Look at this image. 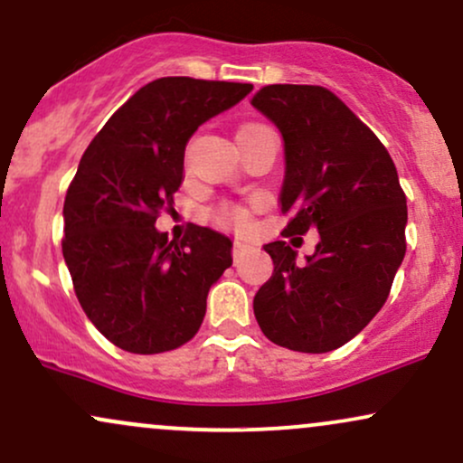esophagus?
I'll use <instances>...</instances> for the list:
<instances>
[{"label": "esophagus", "mask_w": 463, "mask_h": 463, "mask_svg": "<svg viewBox=\"0 0 463 463\" xmlns=\"http://www.w3.org/2000/svg\"><path fill=\"white\" fill-rule=\"evenodd\" d=\"M256 246L254 243H250V241H246V239H237L235 241V248H232V256H235V260L239 259V256H243V254H248V252H252Z\"/></svg>", "instance_id": "34e87169"}]
</instances>
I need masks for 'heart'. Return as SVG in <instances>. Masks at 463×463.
<instances>
[{"mask_svg":"<svg viewBox=\"0 0 463 463\" xmlns=\"http://www.w3.org/2000/svg\"><path fill=\"white\" fill-rule=\"evenodd\" d=\"M211 217H213L215 224H222V226H235V228L250 226L248 213L239 207H220L211 211Z\"/></svg>","mask_w":463,"mask_h":463,"instance_id":"1","label":"heart"}]
</instances>
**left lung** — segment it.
<instances>
[{"label": "left lung", "mask_w": 463, "mask_h": 463, "mask_svg": "<svg viewBox=\"0 0 463 463\" xmlns=\"http://www.w3.org/2000/svg\"><path fill=\"white\" fill-rule=\"evenodd\" d=\"M252 105L285 142L280 209L293 213L285 232H319L306 263L287 241L265 243L274 274L256 293L254 317L280 347L332 352L386 302L405 256L408 200L388 150L336 94L276 83Z\"/></svg>", "instance_id": "obj_1"}]
</instances>
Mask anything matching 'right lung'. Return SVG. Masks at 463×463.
I'll return each mask as SVG.
<instances>
[{"mask_svg": "<svg viewBox=\"0 0 463 463\" xmlns=\"http://www.w3.org/2000/svg\"><path fill=\"white\" fill-rule=\"evenodd\" d=\"M252 83L161 77L140 88L86 148L64 200L62 254L83 313L116 347L161 354L200 330L232 241L192 226L181 243L155 228L183 183L189 137Z\"/></svg>", "mask_w": 463, "mask_h": 463, "instance_id": "add662e5", "label": "right lung"}]
</instances>
